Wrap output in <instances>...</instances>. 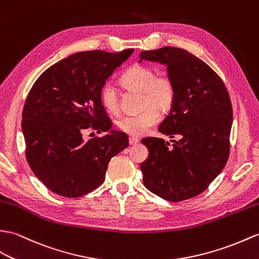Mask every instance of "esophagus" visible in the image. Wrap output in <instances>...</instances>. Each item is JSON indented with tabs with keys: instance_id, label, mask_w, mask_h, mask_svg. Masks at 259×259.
I'll use <instances>...</instances> for the list:
<instances>
[{
	"instance_id": "esophagus-1",
	"label": "esophagus",
	"mask_w": 259,
	"mask_h": 259,
	"mask_svg": "<svg viewBox=\"0 0 259 259\" xmlns=\"http://www.w3.org/2000/svg\"><path fill=\"white\" fill-rule=\"evenodd\" d=\"M137 143H139V140L137 139V138H129V144L130 146H136Z\"/></svg>"
}]
</instances>
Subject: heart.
Returning a JSON list of instances; mask_svg holds the SVG:
<instances>
[{"label": "heart", "instance_id": "1", "mask_svg": "<svg viewBox=\"0 0 259 259\" xmlns=\"http://www.w3.org/2000/svg\"><path fill=\"white\" fill-rule=\"evenodd\" d=\"M122 87L141 93V105L144 109L135 115L123 116L118 120V128L131 137H141L158 122L159 112L169 109L176 98V85L167 75H157L152 67L135 64L120 78ZM100 102L109 112H117L119 99L116 88L105 83L100 90Z\"/></svg>", "mask_w": 259, "mask_h": 259}]
</instances>
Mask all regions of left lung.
Segmentation results:
<instances>
[{"mask_svg": "<svg viewBox=\"0 0 259 259\" xmlns=\"http://www.w3.org/2000/svg\"><path fill=\"white\" fill-rule=\"evenodd\" d=\"M140 59L166 66L176 85L171 111L159 125L161 138H144L149 158L140 169L146 188L162 198L181 202L205 191L224 169L230 155L233 108L220 76L182 48L143 51ZM140 61V62H141Z\"/></svg>", "mask_w": 259, "mask_h": 259, "instance_id": "8db88e82", "label": "left lung"}]
</instances>
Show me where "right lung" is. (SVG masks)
<instances>
[{
    "mask_svg": "<svg viewBox=\"0 0 259 259\" xmlns=\"http://www.w3.org/2000/svg\"><path fill=\"white\" fill-rule=\"evenodd\" d=\"M132 53L73 54L47 68L29 90L22 113L25 157L54 193L79 197L97 189L111 158L129 146L127 135L110 130L100 90ZM87 128L108 134L85 141Z\"/></svg>",
    "mask_w": 259,
    "mask_h": 259,
    "instance_id": "1",
    "label": "right lung"
}]
</instances>
